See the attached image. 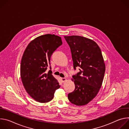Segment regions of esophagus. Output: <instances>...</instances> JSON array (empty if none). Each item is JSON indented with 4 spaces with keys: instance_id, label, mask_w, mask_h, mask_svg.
<instances>
[{
    "instance_id": "34e87169",
    "label": "esophagus",
    "mask_w": 129,
    "mask_h": 129,
    "mask_svg": "<svg viewBox=\"0 0 129 129\" xmlns=\"http://www.w3.org/2000/svg\"><path fill=\"white\" fill-rule=\"evenodd\" d=\"M61 81H62V82L63 83H64V82H66L67 81V79L66 78H61Z\"/></svg>"
}]
</instances>
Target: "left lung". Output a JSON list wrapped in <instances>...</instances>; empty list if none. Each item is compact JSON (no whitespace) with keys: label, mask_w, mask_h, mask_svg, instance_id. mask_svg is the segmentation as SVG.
<instances>
[{"label":"left lung","mask_w":129,"mask_h":129,"mask_svg":"<svg viewBox=\"0 0 129 129\" xmlns=\"http://www.w3.org/2000/svg\"><path fill=\"white\" fill-rule=\"evenodd\" d=\"M72 54L75 69L80 72L72 76L75 89L68 94L69 101L83 106L92 100L102 86L105 64L101 50L95 42L80 36H64Z\"/></svg>","instance_id":"8db88e82"}]
</instances>
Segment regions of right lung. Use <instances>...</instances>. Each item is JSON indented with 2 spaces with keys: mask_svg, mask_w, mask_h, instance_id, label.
Masks as SVG:
<instances>
[{
  "mask_svg": "<svg viewBox=\"0 0 129 129\" xmlns=\"http://www.w3.org/2000/svg\"><path fill=\"white\" fill-rule=\"evenodd\" d=\"M62 44L58 36L46 34L36 38L27 46L22 57L20 76L28 94L36 101L47 103L54 97L60 86L51 74L50 66L51 54Z\"/></svg>",
  "mask_w": 129,
  "mask_h": 129,
  "instance_id": "obj_1",
  "label": "right lung"
}]
</instances>
